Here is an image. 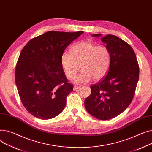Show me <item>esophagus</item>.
Wrapping results in <instances>:
<instances>
[{
	"mask_svg": "<svg viewBox=\"0 0 152 152\" xmlns=\"http://www.w3.org/2000/svg\"><path fill=\"white\" fill-rule=\"evenodd\" d=\"M80 87H81V86L75 85V86H74V90H78V89H79Z\"/></svg>",
	"mask_w": 152,
	"mask_h": 152,
	"instance_id": "esophagus-1",
	"label": "esophagus"
}]
</instances>
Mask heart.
<instances>
[{
  "instance_id": "b5f03b06",
  "label": "heart",
  "mask_w": 152,
  "mask_h": 152,
  "mask_svg": "<svg viewBox=\"0 0 152 152\" xmlns=\"http://www.w3.org/2000/svg\"><path fill=\"white\" fill-rule=\"evenodd\" d=\"M111 61L109 48L90 42H79L72 48V55L64 52L61 57V63L66 77L72 80L80 68L82 72L75 79V83H85L93 78L96 80L102 78L107 73Z\"/></svg>"
}]
</instances>
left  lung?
<instances>
[{
  "label": "left lung",
  "instance_id": "1",
  "mask_svg": "<svg viewBox=\"0 0 152 152\" xmlns=\"http://www.w3.org/2000/svg\"><path fill=\"white\" fill-rule=\"evenodd\" d=\"M101 40L110 51V65L106 76L90 86L91 93L85 99V106L95 118L107 120L119 115L132 102L139 67L134 51L125 41L110 34Z\"/></svg>",
  "mask_w": 152,
  "mask_h": 152
}]
</instances>
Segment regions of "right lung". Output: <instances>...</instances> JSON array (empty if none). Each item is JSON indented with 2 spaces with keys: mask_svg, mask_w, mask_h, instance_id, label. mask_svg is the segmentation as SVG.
Masks as SVG:
<instances>
[{
  "mask_svg": "<svg viewBox=\"0 0 152 152\" xmlns=\"http://www.w3.org/2000/svg\"><path fill=\"white\" fill-rule=\"evenodd\" d=\"M83 31H48L31 39L21 50L15 68V83L24 108L38 118L61 113L73 85L62 69L61 57Z\"/></svg>",
  "mask_w": 152,
  "mask_h": 152,
  "instance_id": "right-lung-1",
  "label": "right lung"
}]
</instances>
